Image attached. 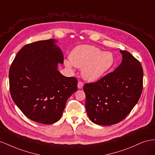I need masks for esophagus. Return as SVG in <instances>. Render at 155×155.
Returning a JSON list of instances; mask_svg holds the SVG:
<instances>
[{
    "label": "esophagus",
    "mask_w": 155,
    "mask_h": 155,
    "mask_svg": "<svg viewBox=\"0 0 155 155\" xmlns=\"http://www.w3.org/2000/svg\"><path fill=\"white\" fill-rule=\"evenodd\" d=\"M83 87V83L81 81H79L78 83V88H81Z\"/></svg>",
    "instance_id": "esophagus-1"
}]
</instances>
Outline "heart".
Listing matches in <instances>:
<instances>
[{
    "instance_id": "b5f03b06",
    "label": "heart",
    "mask_w": 155,
    "mask_h": 155,
    "mask_svg": "<svg viewBox=\"0 0 155 155\" xmlns=\"http://www.w3.org/2000/svg\"><path fill=\"white\" fill-rule=\"evenodd\" d=\"M64 63L68 68L73 66L82 68V76L87 80L97 81L109 71L114 64V56L110 51H103L94 46L83 45L74 48L70 60Z\"/></svg>"
}]
</instances>
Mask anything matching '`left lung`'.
Segmentation results:
<instances>
[{
	"label": "left lung",
	"instance_id": "left-lung-1",
	"mask_svg": "<svg viewBox=\"0 0 155 155\" xmlns=\"http://www.w3.org/2000/svg\"><path fill=\"white\" fill-rule=\"evenodd\" d=\"M122 61L114 72L83 87L88 118L97 125H110L122 121L137 104L143 89V72L138 59L120 50Z\"/></svg>",
	"mask_w": 155,
	"mask_h": 155
}]
</instances>
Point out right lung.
Returning a JSON list of instances; mask_svg holds the SVG:
<instances>
[{
  "label": "right lung",
  "mask_w": 155,
  "mask_h": 155,
  "mask_svg": "<svg viewBox=\"0 0 155 155\" xmlns=\"http://www.w3.org/2000/svg\"><path fill=\"white\" fill-rule=\"evenodd\" d=\"M48 39L27 44L18 51L9 71L12 100L28 118L52 124L61 117L68 97L78 90V79L58 70L61 50Z\"/></svg>",
  "instance_id": "1"
}]
</instances>
